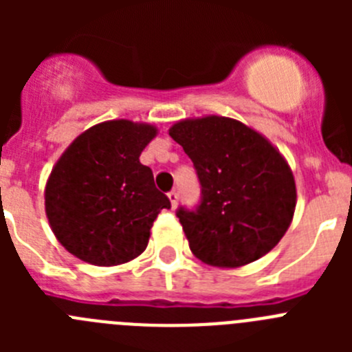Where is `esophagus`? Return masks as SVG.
Returning <instances> with one entry per match:
<instances>
[{
    "label": "esophagus",
    "instance_id": "obj_1",
    "mask_svg": "<svg viewBox=\"0 0 352 352\" xmlns=\"http://www.w3.org/2000/svg\"><path fill=\"white\" fill-rule=\"evenodd\" d=\"M178 199H179V194L178 190H170L169 192V201H170V206L176 208V204H178Z\"/></svg>",
    "mask_w": 352,
    "mask_h": 352
}]
</instances>
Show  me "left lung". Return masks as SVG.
<instances>
[{"instance_id": "obj_1", "label": "left lung", "mask_w": 352, "mask_h": 352, "mask_svg": "<svg viewBox=\"0 0 352 352\" xmlns=\"http://www.w3.org/2000/svg\"><path fill=\"white\" fill-rule=\"evenodd\" d=\"M169 133L192 160L201 185L199 203L176 210L194 256L236 268L268 254L296 208V185L284 157L231 118L179 121Z\"/></svg>"}]
</instances>
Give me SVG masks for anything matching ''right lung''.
<instances>
[{
  "mask_svg": "<svg viewBox=\"0 0 352 352\" xmlns=\"http://www.w3.org/2000/svg\"><path fill=\"white\" fill-rule=\"evenodd\" d=\"M157 135L151 125L105 121L80 133L45 186V213L58 241L96 266L132 261L148 247L149 229L170 201L139 162Z\"/></svg>",
  "mask_w": 352,
  "mask_h": 352,
  "instance_id": "1",
  "label": "right lung"
}]
</instances>
